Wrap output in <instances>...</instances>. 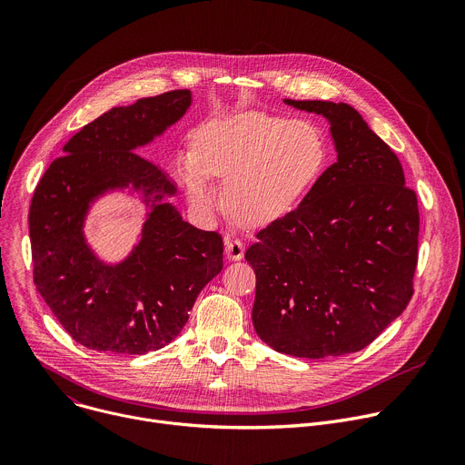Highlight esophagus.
Masks as SVG:
<instances>
[{
  "instance_id": "34e87169",
  "label": "esophagus",
  "mask_w": 465,
  "mask_h": 465,
  "mask_svg": "<svg viewBox=\"0 0 465 465\" xmlns=\"http://www.w3.org/2000/svg\"><path fill=\"white\" fill-rule=\"evenodd\" d=\"M243 252H245V245L240 238H232V236L225 238V254L229 261L243 259Z\"/></svg>"
}]
</instances>
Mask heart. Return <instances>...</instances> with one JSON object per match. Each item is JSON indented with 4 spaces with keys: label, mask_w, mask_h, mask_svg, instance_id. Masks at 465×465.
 Instances as JSON below:
<instances>
[{
    "label": "heart",
    "mask_w": 465,
    "mask_h": 465,
    "mask_svg": "<svg viewBox=\"0 0 465 465\" xmlns=\"http://www.w3.org/2000/svg\"><path fill=\"white\" fill-rule=\"evenodd\" d=\"M323 164L325 143L312 124L249 111L204 124L193 153L177 157V177L199 209L220 203L211 175L227 179L231 214L256 227L288 214Z\"/></svg>",
    "instance_id": "obj_1"
}]
</instances>
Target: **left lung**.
Instances as JSON below:
<instances>
[{
	"label": "left lung",
	"mask_w": 465,
	"mask_h": 465,
	"mask_svg": "<svg viewBox=\"0 0 465 465\" xmlns=\"http://www.w3.org/2000/svg\"><path fill=\"white\" fill-rule=\"evenodd\" d=\"M284 103L329 120L338 159L245 251L256 275L252 325L292 356L356 352L414 293L418 197L397 154L347 103Z\"/></svg>",
	"instance_id": "8db88e82"
}]
</instances>
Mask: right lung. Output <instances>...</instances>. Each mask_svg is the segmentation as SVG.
Listing matches in <instances>:
<instances>
[{"label": "right lung", "instance_id": "add662e5", "mask_svg": "<svg viewBox=\"0 0 465 465\" xmlns=\"http://www.w3.org/2000/svg\"><path fill=\"white\" fill-rule=\"evenodd\" d=\"M190 90L142 97L84 125L49 164L31 199L33 281L81 345L145 354L173 341L199 295L223 268V240L183 220L164 197L172 179L138 147L183 118ZM131 185L150 204L143 238L120 265L99 262L84 240L89 203Z\"/></svg>", "mask_w": 465, "mask_h": 465}]
</instances>
